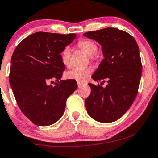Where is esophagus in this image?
Listing matches in <instances>:
<instances>
[{"mask_svg": "<svg viewBox=\"0 0 158 158\" xmlns=\"http://www.w3.org/2000/svg\"><path fill=\"white\" fill-rule=\"evenodd\" d=\"M77 85H78V87L80 88V87H81V86H82L83 85H84V84H82V83L77 82Z\"/></svg>", "mask_w": 158, "mask_h": 158, "instance_id": "esophagus-1", "label": "esophagus"}]
</instances>
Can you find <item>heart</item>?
Here are the masks:
<instances>
[{
  "label": "heart",
  "mask_w": 158,
  "mask_h": 158,
  "mask_svg": "<svg viewBox=\"0 0 158 158\" xmlns=\"http://www.w3.org/2000/svg\"><path fill=\"white\" fill-rule=\"evenodd\" d=\"M77 46L86 54L91 56L97 51V45L90 40H81L77 42ZM70 49L66 47L62 52H61V60L62 64L65 66L70 65ZM92 69L90 67L86 68H74L65 74V77L67 79L74 80L79 83H84L89 77V74L92 72Z\"/></svg>",
  "instance_id": "obj_1"
}]
</instances>
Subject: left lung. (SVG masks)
Segmentation results:
<instances>
[{
  "instance_id": "left-lung-1",
  "label": "left lung",
  "mask_w": 158,
  "mask_h": 158,
  "mask_svg": "<svg viewBox=\"0 0 158 158\" xmlns=\"http://www.w3.org/2000/svg\"><path fill=\"white\" fill-rule=\"evenodd\" d=\"M84 36L99 42L104 56L92 78L108 83L105 88L89 84L86 111L97 121L111 123L127 112L137 96L142 68L139 48L133 36L118 28L88 31Z\"/></svg>"
}]
</instances>
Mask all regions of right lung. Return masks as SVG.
Segmentation results:
<instances>
[{
	"label": "right lung",
	"mask_w": 158,
	"mask_h": 158,
	"mask_svg": "<svg viewBox=\"0 0 158 158\" xmlns=\"http://www.w3.org/2000/svg\"><path fill=\"white\" fill-rule=\"evenodd\" d=\"M75 37L36 32L22 40L13 52L10 84L20 110L34 124L48 126L60 119L66 100L77 89L76 81L61 80L65 65L60 53ZM52 79L58 82L49 85Z\"/></svg>",
	"instance_id": "obj_1"
}]
</instances>
